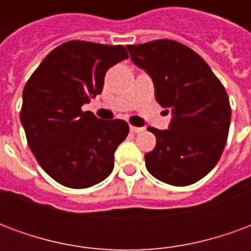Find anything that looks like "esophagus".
<instances>
[{"instance_id":"34e87169","label":"esophagus","mask_w":251,"mask_h":251,"mask_svg":"<svg viewBox=\"0 0 251 251\" xmlns=\"http://www.w3.org/2000/svg\"><path fill=\"white\" fill-rule=\"evenodd\" d=\"M144 130V127H137V126L130 125V131L131 133H140V131Z\"/></svg>"}]
</instances>
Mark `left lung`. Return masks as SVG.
<instances>
[{
    "instance_id": "obj_1",
    "label": "left lung",
    "mask_w": 251,
    "mask_h": 251,
    "mask_svg": "<svg viewBox=\"0 0 251 251\" xmlns=\"http://www.w3.org/2000/svg\"><path fill=\"white\" fill-rule=\"evenodd\" d=\"M127 50L152 76L158 104L174 114L168 130L148 127L156 148L145 154L147 169L167 184H194L215 167L226 145L231 120L226 90L208 64L179 41L161 39Z\"/></svg>"
}]
</instances>
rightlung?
<instances>
[{"instance_id": "1", "label": "right lung", "mask_w": 251, "mask_h": 251, "mask_svg": "<svg viewBox=\"0 0 251 251\" xmlns=\"http://www.w3.org/2000/svg\"><path fill=\"white\" fill-rule=\"evenodd\" d=\"M127 57L124 46L67 41L47 55L25 84L20 118L26 141L59 184L88 188L114 168L115 149L129 125L99 120L82 106L102 93L110 67Z\"/></svg>"}]
</instances>
